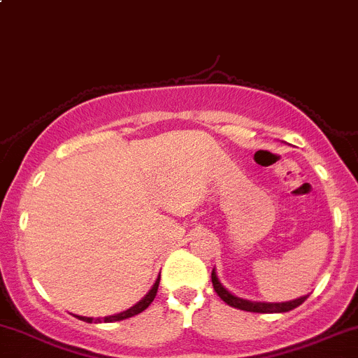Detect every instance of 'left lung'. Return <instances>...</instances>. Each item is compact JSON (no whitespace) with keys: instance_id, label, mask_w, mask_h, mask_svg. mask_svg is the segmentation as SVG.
<instances>
[{"instance_id":"obj_1","label":"left lung","mask_w":358,"mask_h":358,"mask_svg":"<svg viewBox=\"0 0 358 358\" xmlns=\"http://www.w3.org/2000/svg\"><path fill=\"white\" fill-rule=\"evenodd\" d=\"M210 279H213V287L216 290V294L220 295L221 301L227 302L228 306H232V308L243 309V311H250V313H287L295 309L297 306H301L302 302L308 299V295L304 297H299L295 301L290 302H257V301H246V299L236 297L234 294L227 290L223 285L220 283V279H217L216 271L213 268V274H210Z\"/></svg>"}]
</instances>
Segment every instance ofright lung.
I'll use <instances>...</instances> for the list:
<instances>
[{"label": "right lung", "instance_id": "1", "mask_svg": "<svg viewBox=\"0 0 358 358\" xmlns=\"http://www.w3.org/2000/svg\"><path fill=\"white\" fill-rule=\"evenodd\" d=\"M158 285H159V278L156 279L155 285H152L151 290L148 292V295H145L142 301H138L137 304L134 306V308L126 309V311L122 313H117V315H112V316H105V318H96V322H105V323H110V322H121V320H126V318H131V316L138 315V313H142L144 309L149 308V304H151L152 301H155L156 297V292H158ZM77 318L84 320V322H93V318H87V316H77Z\"/></svg>", "mask_w": 358, "mask_h": 358}]
</instances>
